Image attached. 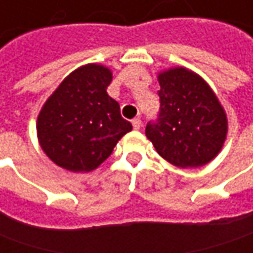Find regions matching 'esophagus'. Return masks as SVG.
Here are the masks:
<instances>
[{
    "mask_svg": "<svg viewBox=\"0 0 253 253\" xmlns=\"http://www.w3.org/2000/svg\"><path fill=\"white\" fill-rule=\"evenodd\" d=\"M131 125H133V128H134V130H138V128L141 127V120H140L138 117H136V119L131 120Z\"/></svg>",
    "mask_w": 253,
    "mask_h": 253,
    "instance_id": "1",
    "label": "esophagus"
}]
</instances>
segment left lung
Listing matches in <instances>:
<instances>
[{
    "label": "left lung",
    "instance_id": "8db88e82",
    "mask_svg": "<svg viewBox=\"0 0 253 253\" xmlns=\"http://www.w3.org/2000/svg\"><path fill=\"white\" fill-rule=\"evenodd\" d=\"M160 112L146 136L169 163L192 169L210 163L226 137V116L211 87L184 68L160 73Z\"/></svg>",
    "mask_w": 253,
    "mask_h": 253
}]
</instances>
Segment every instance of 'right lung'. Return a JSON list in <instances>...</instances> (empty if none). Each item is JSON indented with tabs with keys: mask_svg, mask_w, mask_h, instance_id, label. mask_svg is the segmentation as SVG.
Returning <instances> with one entry per match:
<instances>
[{
	"mask_svg": "<svg viewBox=\"0 0 253 253\" xmlns=\"http://www.w3.org/2000/svg\"><path fill=\"white\" fill-rule=\"evenodd\" d=\"M112 73L102 65H86L59 84L38 117L42 150L55 164L69 171H92L131 130L120 106L106 89Z\"/></svg>",
	"mask_w": 253,
	"mask_h": 253,
	"instance_id": "add662e5",
	"label": "right lung"
}]
</instances>
